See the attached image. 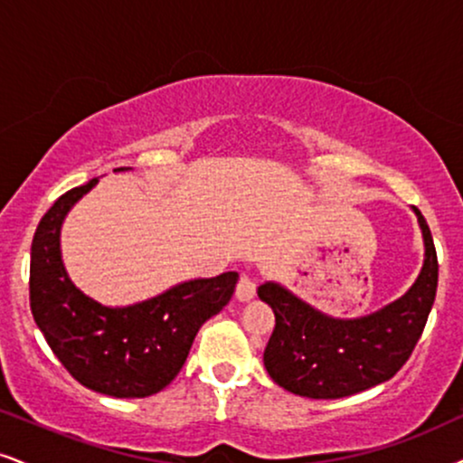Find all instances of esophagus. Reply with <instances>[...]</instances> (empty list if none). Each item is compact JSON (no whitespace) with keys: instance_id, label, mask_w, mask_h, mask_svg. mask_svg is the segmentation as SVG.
I'll return each instance as SVG.
<instances>
[{"instance_id":"1","label":"esophagus","mask_w":463,"mask_h":463,"mask_svg":"<svg viewBox=\"0 0 463 463\" xmlns=\"http://www.w3.org/2000/svg\"><path fill=\"white\" fill-rule=\"evenodd\" d=\"M255 289H258V283H255V279L250 275H242L241 281L236 285V298L247 302L255 296Z\"/></svg>"}]
</instances>
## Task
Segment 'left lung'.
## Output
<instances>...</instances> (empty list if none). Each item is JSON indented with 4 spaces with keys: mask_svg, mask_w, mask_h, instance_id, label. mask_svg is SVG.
<instances>
[{
    "mask_svg": "<svg viewBox=\"0 0 463 463\" xmlns=\"http://www.w3.org/2000/svg\"><path fill=\"white\" fill-rule=\"evenodd\" d=\"M419 216L425 264L412 289L378 313L333 319L277 283L258 296L275 311L264 350L268 375L285 391L311 399H339L391 380L406 364L430 317L438 288V255L430 225Z\"/></svg>",
    "mask_w": 463,
    "mask_h": 463,
    "instance_id": "obj_1",
    "label": "left lung"
}]
</instances>
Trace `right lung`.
<instances>
[{
	"instance_id": "1",
	"label": "right lung",
	"mask_w": 463,
	"mask_h": 463,
	"mask_svg": "<svg viewBox=\"0 0 463 463\" xmlns=\"http://www.w3.org/2000/svg\"><path fill=\"white\" fill-rule=\"evenodd\" d=\"M96 182L71 188L38 222L30 260L32 316L64 369L85 389L119 399L147 397L180 373L197 330L230 302L238 272L180 283L124 309L83 296L61 264L60 227Z\"/></svg>"
}]
</instances>
